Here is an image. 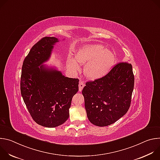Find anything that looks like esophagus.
<instances>
[{
    "mask_svg": "<svg viewBox=\"0 0 160 160\" xmlns=\"http://www.w3.org/2000/svg\"><path fill=\"white\" fill-rule=\"evenodd\" d=\"M84 86H85V83L82 82H80V83H79V91L80 92H81V91L82 90Z\"/></svg>",
    "mask_w": 160,
    "mask_h": 160,
    "instance_id": "1",
    "label": "esophagus"
}]
</instances>
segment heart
<instances>
[{
    "instance_id": "obj_1",
    "label": "heart",
    "mask_w": 160,
    "mask_h": 160,
    "mask_svg": "<svg viewBox=\"0 0 160 160\" xmlns=\"http://www.w3.org/2000/svg\"><path fill=\"white\" fill-rule=\"evenodd\" d=\"M75 59L68 58V65L74 72L79 70V64L87 63L84 74L89 79L96 80L105 77L115 66L116 55L101 44H86L75 53Z\"/></svg>"
}]
</instances>
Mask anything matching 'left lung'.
Listing matches in <instances>:
<instances>
[{
    "instance_id": "8db88e82",
    "label": "left lung",
    "mask_w": 160,
    "mask_h": 160,
    "mask_svg": "<svg viewBox=\"0 0 160 160\" xmlns=\"http://www.w3.org/2000/svg\"><path fill=\"white\" fill-rule=\"evenodd\" d=\"M134 86L132 64L120 62L104 77L88 82L82 90L88 120L93 125H111L128 111Z\"/></svg>"
}]
</instances>
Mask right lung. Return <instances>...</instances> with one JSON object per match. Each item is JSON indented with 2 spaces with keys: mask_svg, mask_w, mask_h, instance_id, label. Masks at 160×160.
I'll return each mask as SVG.
<instances>
[{
  "mask_svg": "<svg viewBox=\"0 0 160 160\" xmlns=\"http://www.w3.org/2000/svg\"><path fill=\"white\" fill-rule=\"evenodd\" d=\"M59 39L45 37L35 43L22 66L21 94L33 120L54 128L69 118L73 96L78 91V79L64 76L56 67L45 65Z\"/></svg>",
  "mask_w": 160,
  "mask_h": 160,
  "instance_id": "obj_1",
  "label": "right lung"
}]
</instances>
